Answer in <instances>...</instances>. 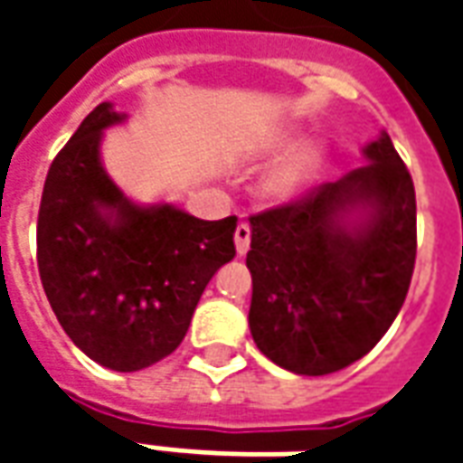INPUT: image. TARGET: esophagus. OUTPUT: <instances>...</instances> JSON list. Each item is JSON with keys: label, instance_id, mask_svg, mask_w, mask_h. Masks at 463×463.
<instances>
[{"label": "esophagus", "instance_id": "1", "mask_svg": "<svg viewBox=\"0 0 463 463\" xmlns=\"http://www.w3.org/2000/svg\"><path fill=\"white\" fill-rule=\"evenodd\" d=\"M248 248H250V225L241 222L235 228V250H238V255H245Z\"/></svg>", "mask_w": 463, "mask_h": 463}]
</instances>
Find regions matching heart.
<instances>
[{
  "instance_id": "b5f03b06",
  "label": "heart",
  "mask_w": 463,
  "mask_h": 463,
  "mask_svg": "<svg viewBox=\"0 0 463 463\" xmlns=\"http://www.w3.org/2000/svg\"><path fill=\"white\" fill-rule=\"evenodd\" d=\"M300 146L302 136L298 131H278L272 133L270 138L265 141V151L289 153ZM322 163H325V151H322L320 146H317V143L305 146L300 152L290 154L285 161L278 163V165L262 178V195L270 203H278V205L298 201L302 193L310 188V183L315 181V175L320 173Z\"/></svg>"
}]
</instances>
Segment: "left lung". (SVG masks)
Here are the masks:
<instances>
[{"instance_id":"8db88e82","label":"left lung","mask_w":463,"mask_h":463,"mask_svg":"<svg viewBox=\"0 0 463 463\" xmlns=\"http://www.w3.org/2000/svg\"><path fill=\"white\" fill-rule=\"evenodd\" d=\"M367 165L250 218L252 340L288 372L322 377L374 347L402 310L417 258V198L387 133Z\"/></svg>"}]
</instances>
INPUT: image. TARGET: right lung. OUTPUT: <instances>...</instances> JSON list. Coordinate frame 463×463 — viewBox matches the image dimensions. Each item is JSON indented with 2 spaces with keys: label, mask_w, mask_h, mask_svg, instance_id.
I'll return each instance as SVG.
<instances>
[{
  "label": "right lung",
  "mask_w": 463,
  "mask_h": 463,
  "mask_svg": "<svg viewBox=\"0 0 463 463\" xmlns=\"http://www.w3.org/2000/svg\"><path fill=\"white\" fill-rule=\"evenodd\" d=\"M126 114L99 104L46 173L36 262L49 305L101 367L138 372L188 332L205 285L235 258L238 218L201 221L168 203L126 198L101 163L106 128Z\"/></svg>",
  "instance_id": "add662e5"
}]
</instances>
